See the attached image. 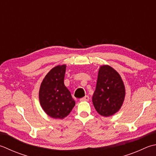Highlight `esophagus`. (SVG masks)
<instances>
[{"mask_svg": "<svg viewBox=\"0 0 156 156\" xmlns=\"http://www.w3.org/2000/svg\"><path fill=\"white\" fill-rule=\"evenodd\" d=\"M88 100H89V97H88V96H87V95H86L84 97H82V98H81L80 99V101H88Z\"/></svg>", "mask_w": 156, "mask_h": 156, "instance_id": "34e87169", "label": "esophagus"}]
</instances>
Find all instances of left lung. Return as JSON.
I'll list each match as a JSON object with an SVG mask.
<instances>
[{
  "label": "left lung",
  "mask_w": 156,
  "mask_h": 156,
  "mask_svg": "<svg viewBox=\"0 0 156 156\" xmlns=\"http://www.w3.org/2000/svg\"><path fill=\"white\" fill-rule=\"evenodd\" d=\"M125 97V87L120 74L108 65L100 67L93 103L101 115L111 116L121 108Z\"/></svg>",
  "instance_id": "obj_1"
}]
</instances>
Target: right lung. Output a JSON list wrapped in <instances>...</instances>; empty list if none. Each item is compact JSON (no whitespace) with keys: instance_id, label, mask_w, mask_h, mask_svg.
Instances as JSON below:
<instances>
[{"instance_id":"1","label":"right lung","mask_w":156,"mask_h":156,"mask_svg":"<svg viewBox=\"0 0 156 156\" xmlns=\"http://www.w3.org/2000/svg\"><path fill=\"white\" fill-rule=\"evenodd\" d=\"M66 69V65H59L51 69L40 87V103L46 114L53 118L63 119L76 104L64 84Z\"/></svg>"}]
</instances>
